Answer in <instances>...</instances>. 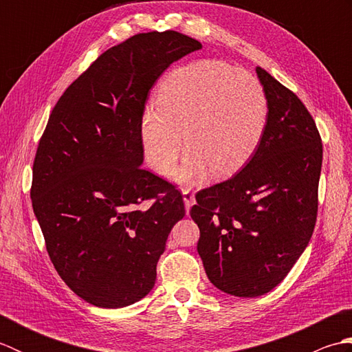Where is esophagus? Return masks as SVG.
<instances>
[{
  "instance_id": "obj_1",
  "label": "esophagus",
  "mask_w": 352,
  "mask_h": 352,
  "mask_svg": "<svg viewBox=\"0 0 352 352\" xmlns=\"http://www.w3.org/2000/svg\"><path fill=\"white\" fill-rule=\"evenodd\" d=\"M183 193V199H184V207H186V212L189 213L190 207L195 203V195H193V192L190 190V188H183L182 189Z\"/></svg>"
}]
</instances>
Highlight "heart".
<instances>
[{
    "label": "heart",
    "instance_id": "heart-1",
    "mask_svg": "<svg viewBox=\"0 0 352 352\" xmlns=\"http://www.w3.org/2000/svg\"><path fill=\"white\" fill-rule=\"evenodd\" d=\"M267 104L256 77L218 60H199L164 78L157 107L142 119V146L149 166L180 182H193L207 169L223 177L241 169L256 153L266 129Z\"/></svg>",
    "mask_w": 352,
    "mask_h": 352
}]
</instances>
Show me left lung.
<instances>
[{"label":"left lung","instance_id":"left-lung-1","mask_svg":"<svg viewBox=\"0 0 352 352\" xmlns=\"http://www.w3.org/2000/svg\"><path fill=\"white\" fill-rule=\"evenodd\" d=\"M256 71L267 101L263 138L246 166L199 190L190 210L208 280L241 298L278 286L309 245L322 166V140L302 101Z\"/></svg>","mask_w":352,"mask_h":352}]
</instances>
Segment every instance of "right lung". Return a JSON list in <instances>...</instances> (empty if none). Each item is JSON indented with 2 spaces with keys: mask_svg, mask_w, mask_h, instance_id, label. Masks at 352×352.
I'll return each mask as SVG.
<instances>
[{
  "mask_svg": "<svg viewBox=\"0 0 352 352\" xmlns=\"http://www.w3.org/2000/svg\"><path fill=\"white\" fill-rule=\"evenodd\" d=\"M201 47L172 30L111 47L63 92L39 140L30 197L48 256L96 307H126L149 294L186 213L175 186L140 168V130L149 89Z\"/></svg>",
  "mask_w": 352,
  "mask_h": 352,
  "instance_id": "obj_1",
  "label": "right lung"
}]
</instances>
